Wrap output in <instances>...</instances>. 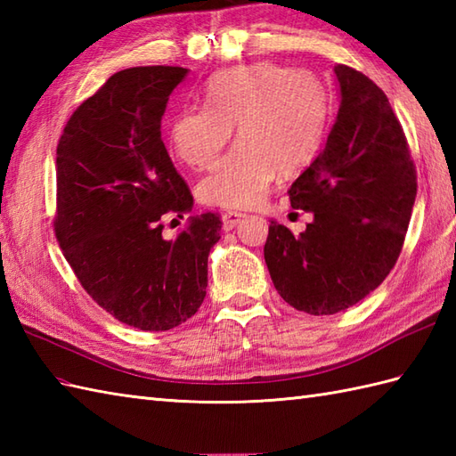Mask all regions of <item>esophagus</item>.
Listing matches in <instances>:
<instances>
[{"label": "esophagus", "instance_id": "34e87169", "mask_svg": "<svg viewBox=\"0 0 456 456\" xmlns=\"http://www.w3.org/2000/svg\"><path fill=\"white\" fill-rule=\"evenodd\" d=\"M245 217H247L245 213H240V211H225L223 213V229L225 231L235 229Z\"/></svg>", "mask_w": 456, "mask_h": 456}]
</instances>
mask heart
Here are the masks:
<instances>
[{"instance_id":"heart-1","label":"heart","mask_w":456,"mask_h":456,"mask_svg":"<svg viewBox=\"0 0 456 456\" xmlns=\"http://www.w3.org/2000/svg\"><path fill=\"white\" fill-rule=\"evenodd\" d=\"M206 108L183 110L172 119L174 157L206 170L237 133L233 152L200 182L203 203L227 209L263 200L280 172L294 176L322 147L327 103L312 74L274 64H253L213 76L203 90Z\"/></svg>"}]
</instances>
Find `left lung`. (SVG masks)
Returning a JSON list of instances; mask_svg holds the SVG:
<instances>
[{"mask_svg":"<svg viewBox=\"0 0 456 456\" xmlns=\"http://www.w3.org/2000/svg\"><path fill=\"white\" fill-rule=\"evenodd\" d=\"M341 105L325 149L288 190L314 216L294 235L270 221L265 260L297 312L333 315L376 289L398 260L418 193V172L386 94L337 64Z\"/></svg>","mask_w":456,"mask_h":456,"instance_id":"8db88e82","label":"left lung"}]
</instances>
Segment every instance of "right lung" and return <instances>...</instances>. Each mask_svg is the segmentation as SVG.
Segmentation results:
<instances>
[{"instance_id":"add662e5","label":"right lung","mask_w":456,"mask_h":456,"mask_svg":"<svg viewBox=\"0 0 456 456\" xmlns=\"http://www.w3.org/2000/svg\"><path fill=\"white\" fill-rule=\"evenodd\" d=\"M182 66L113 74L70 115L56 147L54 235L95 304L141 331H168L198 312L219 213L190 217L176 239L164 219L193 198L160 139ZM176 221V219H172Z\"/></svg>"}]
</instances>
